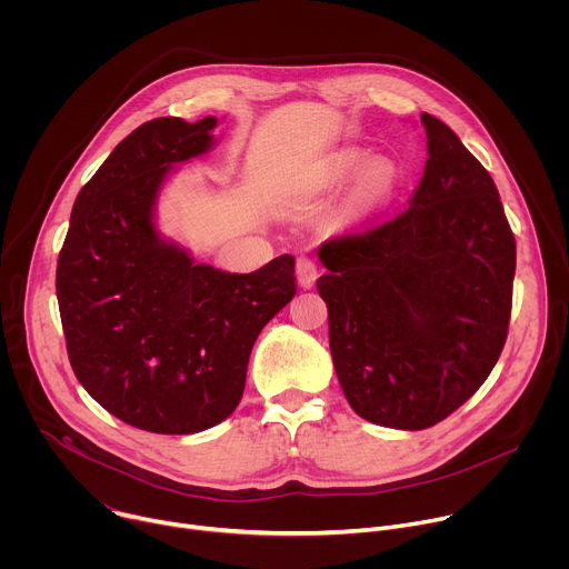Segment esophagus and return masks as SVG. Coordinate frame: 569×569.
<instances>
[{"label": "esophagus", "mask_w": 569, "mask_h": 569, "mask_svg": "<svg viewBox=\"0 0 569 569\" xmlns=\"http://www.w3.org/2000/svg\"><path fill=\"white\" fill-rule=\"evenodd\" d=\"M297 279L301 283V288H312L317 277H319V270H317V263L310 259V257H299L297 259Z\"/></svg>", "instance_id": "obj_1"}]
</instances>
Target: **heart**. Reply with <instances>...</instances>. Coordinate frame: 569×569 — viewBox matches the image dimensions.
I'll list each match as a JSON object with an SVG mask.
<instances>
[{"mask_svg": "<svg viewBox=\"0 0 569 569\" xmlns=\"http://www.w3.org/2000/svg\"><path fill=\"white\" fill-rule=\"evenodd\" d=\"M333 176L340 180L353 178L362 171L360 184L369 200H385L391 196L398 182V169L389 159H373L369 161V154L358 148H345L333 157Z\"/></svg>", "mask_w": 569, "mask_h": 569, "instance_id": "1", "label": "heart"}]
</instances>
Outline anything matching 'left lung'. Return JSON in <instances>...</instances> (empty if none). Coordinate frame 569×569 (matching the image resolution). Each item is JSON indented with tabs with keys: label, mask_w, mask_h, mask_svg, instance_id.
Wrapping results in <instances>:
<instances>
[{
	"label": "left lung",
	"mask_w": 569,
	"mask_h": 569,
	"mask_svg": "<svg viewBox=\"0 0 569 569\" xmlns=\"http://www.w3.org/2000/svg\"><path fill=\"white\" fill-rule=\"evenodd\" d=\"M421 123L430 157L410 207L317 250L342 391L358 417L396 430L437 426L489 378L516 274L493 178L443 121Z\"/></svg>",
	"instance_id": "left-lung-1"
}]
</instances>
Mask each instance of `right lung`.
Returning a JSON list of instances; mask_svg holds the SVG:
<instances>
[{"instance_id":"obj_1","label":"right lung","mask_w":569,"mask_h":569,"mask_svg":"<svg viewBox=\"0 0 569 569\" xmlns=\"http://www.w3.org/2000/svg\"><path fill=\"white\" fill-rule=\"evenodd\" d=\"M218 119H152L80 189L56 270L67 356L78 382L123 423L193 435L242 398L252 347L295 297V259L250 274L193 263L154 229L173 164L207 152Z\"/></svg>"}]
</instances>
